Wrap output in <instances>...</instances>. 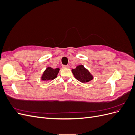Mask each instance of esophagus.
<instances>
[{
    "mask_svg": "<svg viewBox=\"0 0 135 135\" xmlns=\"http://www.w3.org/2000/svg\"><path fill=\"white\" fill-rule=\"evenodd\" d=\"M62 68H69V65H64L62 66Z\"/></svg>",
    "mask_w": 135,
    "mask_h": 135,
    "instance_id": "esophagus-1",
    "label": "esophagus"
}]
</instances>
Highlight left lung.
Instances as JSON below:
<instances>
[{"label":"left lung","instance_id":"left-lung-1","mask_svg":"<svg viewBox=\"0 0 135 135\" xmlns=\"http://www.w3.org/2000/svg\"><path fill=\"white\" fill-rule=\"evenodd\" d=\"M72 73L75 78L81 82H88L93 79V76L83 65H79L75 69H72Z\"/></svg>","mask_w":135,"mask_h":135}]
</instances>
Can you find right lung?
Instances as JSON below:
<instances>
[{"label": "right lung", "mask_w": 135, "mask_h": 135, "mask_svg": "<svg viewBox=\"0 0 135 135\" xmlns=\"http://www.w3.org/2000/svg\"><path fill=\"white\" fill-rule=\"evenodd\" d=\"M59 70V68L53 69L51 67L47 68L43 73L42 79L44 81H49L55 79L57 76Z\"/></svg>", "instance_id": "add662e5"}]
</instances>
